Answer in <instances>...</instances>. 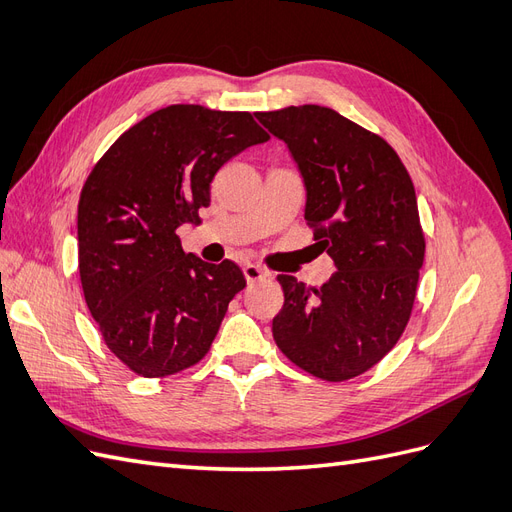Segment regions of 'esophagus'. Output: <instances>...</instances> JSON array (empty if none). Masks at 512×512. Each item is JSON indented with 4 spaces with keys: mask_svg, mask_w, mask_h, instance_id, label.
Returning a JSON list of instances; mask_svg holds the SVG:
<instances>
[{
    "mask_svg": "<svg viewBox=\"0 0 512 512\" xmlns=\"http://www.w3.org/2000/svg\"><path fill=\"white\" fill-rule=\"evenodd\" d=\"M243 275H245V280L247 282H258V280H265V277L269 275L265 269L262 267H258V265H252V262H247V265L243 267Z\"/></svg>",
    "mask_w": 512,
    "mask_h": 512,
    "instance_id": "1",
    "label": "esophagus"
}]
</instances>
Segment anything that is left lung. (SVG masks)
I'll use <instances>...</instances> for the list:
<instances>
[{
  "label": "left lung",
  "mask_w": 512,
  "mask_h": 512,
  "mask_svg": "<svg viewBox=\"0 0 512 512\" xmlns=\"http://www.w3.org/2000/svg\"><path fill=\"white\" fill-rule=\"evenodd\" d=\"M254 117L286 143L316 252L337 267L320 288L277 275L284 307L273 318L275 344L316 378L361 376L397 344L412 314L425 258L412 179L384 138L333 108L303 104Z\"/></svg>",
  "instance_id": "1"
}]
</instances>
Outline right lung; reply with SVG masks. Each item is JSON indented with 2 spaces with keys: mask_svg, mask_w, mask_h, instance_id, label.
I'll list each match as a JSON object with an SVG mask.
<instances>
[{
  "mask_svg": "<svg viewBox=\"0 0 512 512\" xmlns=\"http://www.w3.org/2000/svg\"><path fill=\"white\" fill-rule=\"evenodd\" d=\"M250 113L170 104L123 132L79 200V273L106 346L138 376L164 378L209 352L245 288L232 260L185 254L177 228L200 224L215 173L267 143Z\"/></svg>",
  "mask_w": 512,
  "mask_h": 512,
  "instance_id": "right-lung-1",
  "label": "right lung"
}]
</instances>
